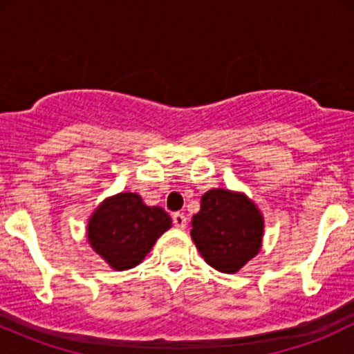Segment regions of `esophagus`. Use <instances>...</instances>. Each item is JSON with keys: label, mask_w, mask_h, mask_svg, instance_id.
I'll list each match as a JSON object with an SVG mask.
<instances>
[{"label": "esophagus", "mask_w": 354, "mask_h": 354, "mask_svg": "<svg viewBox=\"0 0 354 354\" xmlns=\"http://www.w3.org/2000/svg\"><path fill=\"white\" fill-rule=\"evenodd\" d=\"M186 223H188V219L183 213H174L173 214V225L176 226V228L180 230H185L186 228Z\"/></svg>", "instance_id": "obj_1"}]
</instances>
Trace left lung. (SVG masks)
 <instances>
[{
	"instance_id": "left-lung-1",
	"label": "left lung",
	"mask_w": 354,
	"mask_h": 354,
	"mask_svg": "<svg viewBox=\"0 0 354 354\" xmlns=\"http://www.w3.org/2000/svg\"><path fill=\"white\" fill-rule=\"evenodd\" d=\"M191 226V239L203 259L226 274L238 273L259 253L265 234V218L253 200L225 188L203 194Z\"/></svg>"
}]
</instances>
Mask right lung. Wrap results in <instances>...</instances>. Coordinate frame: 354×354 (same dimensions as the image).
<instances>
[{"mask_svg":"<svg viewBox=\"0 0 354 354\" xmlns=\"http://www.w3.org/2000/svg\"><path fill=\"white\" fill-rule=\"evenodd\" d=\"M169 228L171 218L163 208L146 206L138 193H118L93 211L86 238L113 270L124 271L140 265Z\"/></svg>","mask_w":354,"mask_h":354,"instance_id":"obj_1","label":"right lung"}]
</instances>
